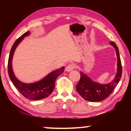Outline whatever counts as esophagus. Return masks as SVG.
<instances>
[{
    "mask_svg": "<svg viewBox=\"0 0 131 131\" xmlns=\"http://www.w3.org/2000/svg\"><path fill=\"white\" fill-rule=\"evenodd\" d=\"M74 68H75L74 64L70 63V64H69V65L67 66H66L65 70L67 71V72H70V71L73 70Z\"/></svg>",
    "mask_w": 131,
    "mask_h": 131,
    "instance_id": "obj_1",
    "label": "esophagus"
}]
</instances>
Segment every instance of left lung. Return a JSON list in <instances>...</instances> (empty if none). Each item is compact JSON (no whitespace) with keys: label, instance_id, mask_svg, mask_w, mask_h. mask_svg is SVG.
<instances>
[{"label":"left lung","instance_id":"left-lung-1","mask_svg":"<svg viewBox=\"0 0 131 131\" xmlns=\"http://www.w3.org/2000/svg\"><path fill=\"white\" fill-rule=\"evenodd\" d=\"M110 44L114 47L117 57V72L116 76L110 83L101 84L93 81L89 77L81 72L80 80L76 86V90L86 101L100 102L107 98L113 91L115 87L120 80L122 76V65L118 48L114 42L110 41Z\"/></svg>","mask_w":131,"mask_h":131}]
</instances>
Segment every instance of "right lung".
I'll return each mask as SVG.
<instances>
[{
  "mask_svg": "<svg viewBox=\"0 0 131 131\" xmlns=\"http://www.w3.org/2000/svg\"><path fill=\"white\" fill-rule=\"evenodd\" d=\"M30 34L29 31L24 34L17 39L11 49L8 61V73L11 81L15 88L26 98L30 100H40L45 98L51 94L55 87V80L64 72V67L51 72L44 79L36 83L26 84L21 82L17 79L13 73L12 69V59L15 50L24 37Z\"/></svg>",
  "mask_w": 131,
  "mask_h": 131,
  "instance_id": "add662e5",
  "label": "right lung"
}]
</instances>
